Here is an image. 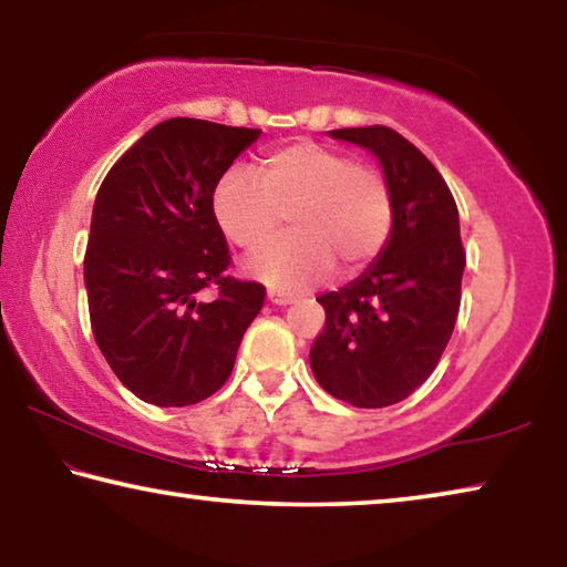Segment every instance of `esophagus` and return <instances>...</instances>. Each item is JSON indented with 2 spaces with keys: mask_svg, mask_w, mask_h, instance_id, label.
<instances>
[{
  "mask_svg": "<svg viewBox=\"0 0 567 567\" xmlns=\"http://www.w3.org/2000/svg\"><path fill=\"white\" fill-rule=\"evenodd\" d=\"M267 300H270L272 305H292V297L280 295V292H270V295H267Z\"/></svg>",
  "mask_w": 567,
  "mask_h": 567,
  "instance_id": "esophagus-1",
  "label": "esophagus"
}]
</instances>
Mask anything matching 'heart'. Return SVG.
<instances>
[{
    "label": "heart",
    "instance_id": "b5f03b06",
    "mask_svg": "<svg viewBox=\"0 0 567 567\" xmlns=\"http://www.w3.org/2000/svg\"><path fill=\"white\" fill-rule=\"evenodd\" d=\"M213 213L229 243L257 252L277 235L282 215L290 235L249 262V275L292 295L340 272L362 270L382 252L392 227V197L382 172L344 152L300 140L265 152L257 177L233 167L219 177Z\"/></svg>",
    "mask_w": 567,
    "mask_h": 567
}]
</instances>
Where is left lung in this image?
Listing matches in <instances>:
<instances>
[{
  "label": "left lung",
  "mask_w": 567,
  "mask_h": 567,
  "mask_svg": "<svg viewBox=\"0 0 567 567\" xmlns=\"http://www.w3.org/2000/svg\"><path fill=\"white\" fill-rule=\"evenodd\" d=\"M378 157L392 197V227L368 270L320 295L324 328L310 368L324 392L354 408H388L430 378L453 334L465 252L445 179L395 130H332Z\"/></svg>",
  "instance_id": "1"
}]
</instances>
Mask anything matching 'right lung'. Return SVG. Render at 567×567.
<instances>
[{"label": "right lung", "mask_w": 567, "mask_h": 567, "mask_svg": "<svg viewBox=\"0 0 567 567\" xmlns=\"http://www.w3.org/2000/svg\"><path fill=\"white\" fill-rule=\"evenodd\" d=\"M260 130L172 117L114 162L92 209L84 287L92 332L140 400L185 408L225 385L265 302L260 282L225 275L213 195ZM217 286L213 303L196 300Z\"/></svg>", "instance_id": "right-lung-1"}]
</instances>
